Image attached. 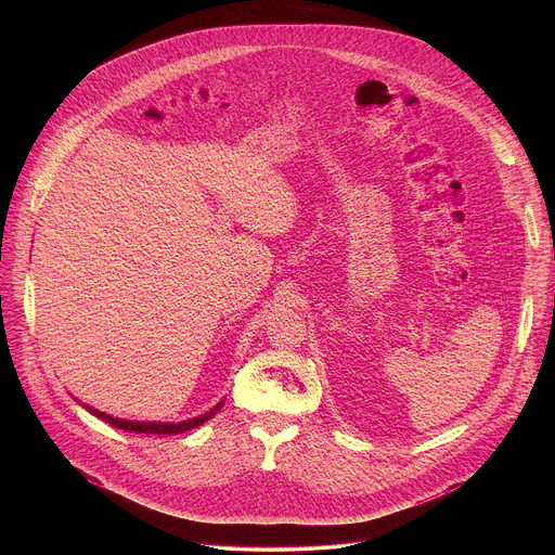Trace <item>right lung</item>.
I'll use <instances>...</instances> for the list:
<instances>
[{
	"mask_svg": "<svg viewBox=\"0 0 555 555\" xmlns=\"http://www.w3.org/2000/svg\"><path fill=\"white\" fill-rule=\"evenodd\" d=\"M223 406V402H219L212 411H208L206 415H199V417H193L189 422H180V424H155V422H127V420H116V417H109L105 413H99L94 409H90L96 417H101L103 422L112 424L114 428H122V430H129V433H144V435H180V433H186L191 428H197L202 426L204 422H208L219 409ZM88 409V406H86Z\"/></svg>",
	"mask_w": 555,
	"mask_h": 555,
	"instance_id": "obj_1",
	"label": "right lung"
}]
</instances>
